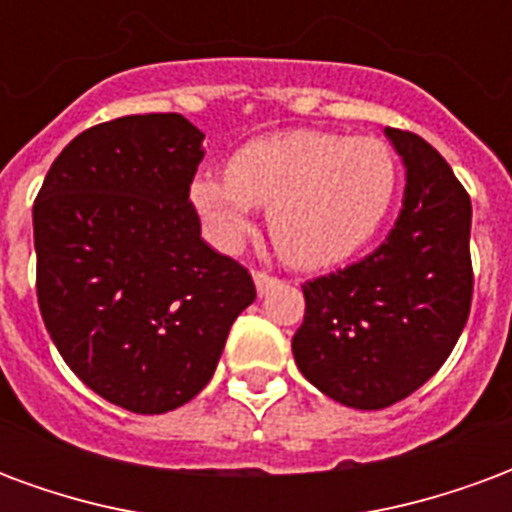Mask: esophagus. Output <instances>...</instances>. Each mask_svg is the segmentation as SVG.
Masks as SVG:
<instances>
[{"label":"esophagus","mask_w":512,"mask_h":512,"mask_svg":"<svg viewBox=\"0 0 512 512\" xmlns=\"http://www.w3.org/2000/svg\"><path fill=\"white\" fill-rule=\"evenodd\" d=\"M253 281H256V289H259V292H267L278 278L270 273H264V270H256V273H253Z\"/></svg>","instance_id":"esophagus-1"}]
</instances>
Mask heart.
Masks as SVG:
<instances>
[{
	"label": "heart",
	"mask_w": 512,
	"mask_h": 512,
	"mask_svg": "<svg viewBox=\"0 0 512 512\" xmlns=\"http://www.w3.org/2000/svg\"><path fill=\"white\" fill-rule=\"evenodd\" d=\"M400 176V159L380 137L295 129L242 146L226 179L198 176L190 198L220 248H237L250 209L267 206L270 237L286 262L328 267L378 234Z\"/></svg>",
	"instance_id": "heart-1"
}]
</instances>
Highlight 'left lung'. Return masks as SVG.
I'll list each match as a JSON object with an SVG mask.
<instances>
[{"instance_id": "1", "label": "left lung", "mask_w": 512, "mask_h": 512, "mask_svg": "<svg viewBox=\"0 0 512 512\" xmlns=\"http://www.w3.org/2000/svg\"><path fill=\"white\" fill-rule=\"evenodd\" d=\"M405 162V195L386 242L303 284L297 369L331 400L380 411L436 375L469 320V192L424 137L386 129Z\"/></svg>"}]
</instances>
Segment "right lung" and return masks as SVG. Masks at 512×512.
I'll list each match as a JSON object with an SVG mask.
<instances>
[{
	"instance_id": "obj_1",
	"label": "right lung",
	"mask_w": 512,
	"mask_h": 512,
	"mask_svg": "<svg viewBox=\"0 0 512 512\" xmlns=\"http://www.w3.org/2000/svg\"><path fill=\"white\" fill-rule=\"evenodd\" d=\"M204 132L123 115L60 151L32 206L46 331L88 389L132 413L190 402L215 375L253 278L201 239L190 184Z\"/></svg>"
}]
</instances>
